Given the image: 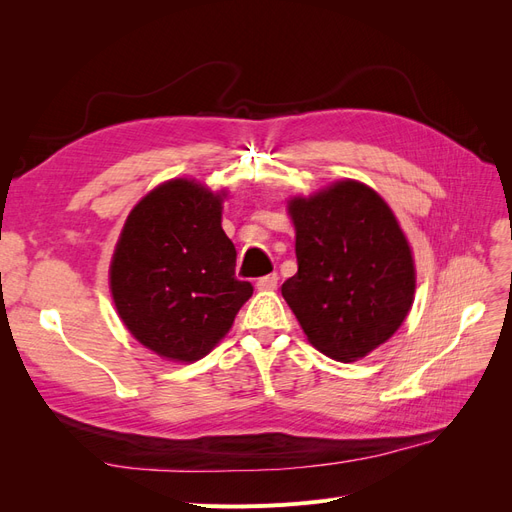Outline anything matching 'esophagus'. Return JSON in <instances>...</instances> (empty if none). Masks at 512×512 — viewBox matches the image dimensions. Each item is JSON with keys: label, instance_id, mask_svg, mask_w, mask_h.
<instances>
[{"label": "esophagus", "instance_id": "esophagus-1", "mask_svg": "<svg viewBox=\"0 0 512 512\" xmlns=\"http://www.w3.org/2000/svg\"><path fill=\"white\" fill-rule=\"evenodd\" d=\"M256 288L258 290H275L277 288V273H269L265 277H260V280L256 282Z\"/></svg>", "mask_w": 512, "mask_h": 512}]
</instances>
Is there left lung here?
Wrapping results in <instances>:
<instances>
[{
    "label": "left lung",
    "instance_id": "1",
    "mask_svg": "<svg viewBox=\"0 0 512 512\" xmlns=\"http://www.w3.org/2000/svg\"><path fill=\"white\" fill-rule=\"evenodd\" d=\"M299 271L282 284L309 344L352 363L384 344L406 320L414 260L391 207L359 181H337L292 198Z\"/></svg>",
    "mask_w": 512,
    "mask_h": 512
}]
</instances>
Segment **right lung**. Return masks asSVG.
Listing matches in <instances>:
<instances>
[{
    "label": "right lung",
    "mask_w": 512,
    "mask_h": 512,
    "mask_svg": "<svg viewBox=\"0 0 512 512\" xmlns=\"http://www.w3.org/2000/svg\"><path fill=\"white\" fill-rule=\"evenodd\" d=\"M224 196L170 179L123 224L111 262L113 301L128 331L162 359H203L254 292L235 277L237 250L222 230Z\"/></svg>",
    "instance_id": "obj_1"
}]
</instances>
